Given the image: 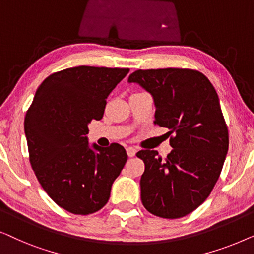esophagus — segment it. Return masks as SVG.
<instances>
[{
    "mask_svg": "<svg viewBox=\"0 0 254 254\" xmlns=\"http://www.w3.org/2000/svg\"><path fill=\"white\" fill-rule=\"evenodd\" d=\"M126 150H127V155L129 156V157H134L135 154H136V149L134 147H128Z\"/></svg>",
    "mask_w": 254,
    "mask_h": 254,
    "instance_id": "34e87169",
    "label": "esophagus"
}]
</instances>
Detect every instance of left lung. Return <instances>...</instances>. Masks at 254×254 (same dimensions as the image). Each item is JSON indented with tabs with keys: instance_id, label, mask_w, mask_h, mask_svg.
I'll return each mask as SVG.
<instances>
[{
	"instance_id": "1",
	"label": "left lung",
	"mask_w": 254,
	"mask_h": 254,
	"mask_svg": "<svg viewBox=\"0 0 254 254\" xmlns=\"http://www.w3.org/2000/svg\"><path fill=\"white\" fill-rule=\"evenodd\" d=\"M128 82L151 93L155 125L169 128V136L175 134L165 158L149 149L136 154L145 166L140 180L142 203L156 216H186L209 196L228 152V127L216 90L193 69H138Z\"/></svg>"
}]
</instances>
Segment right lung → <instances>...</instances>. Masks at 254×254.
I'll list each match as a JSON object with an SVG mask.
<instances>
[{"label": "right lung", "mask_w": 254, "mask_h": 254, "mask_svg": "<svg viewBox=\"0 0 254 254\" xmlns=\"http://www.w3.org/2000/svg\"><path fill=\"white\" fill-rule=\"evenodd\" d=\"M128 68H68L38 88L24 120L30 163L37 179L58 206L76 215L96 213L126 164L123 145H89L92 120L104 116L106 98Z\"/></svg>", "instance_id": "1"}]
</instances>
